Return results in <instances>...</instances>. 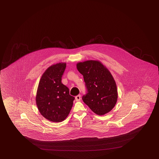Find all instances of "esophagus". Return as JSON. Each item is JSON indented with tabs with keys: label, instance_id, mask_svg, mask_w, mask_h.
<instances>
[{
	"label": "esophagus",
	"instance_id": "esophagus-1",
	"mask_svg": "<svg viewBox=\"0 0 159 159\" xmlns=\"http://www.w3.org/2000/svg\"><path fill=\"white\" fill-rule=\"evenodd\" d=\"M75 101H80L81 100V95L79 94L75 97Z\"/></svg>",
	"mask_w": 159,
	"mask_h": 159
}]
</instances>
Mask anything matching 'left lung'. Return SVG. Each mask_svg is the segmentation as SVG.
I'll use <instances>...</instances> for the list:
<instances>
[{
  "label": "left lung",
  "instance_id": "left-lung-1",
  "mask_svg": "<svg viewBox=\"0 0 159 159\" xmlns=\"http://www.w3.org/2000/svg\"><path fill=\"white\" fill-rule=\"evenodd\" d=\"M79 72L83 75L87 94L82 100L92 111L103 115L115 107L118 90L110 71L98 60H88L77 64Z\"/></svg>",
  "mask_w": 159,
  "mask_h": 159
}]
</instances>
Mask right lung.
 <instances>
[{
	"label": "right lung",
	"instance_id": "1",
	"mask_svg": "<svg viewBox=\"0 0 159 159\" xmlns=\"http://www.w3.org/2000/svg\"><path fill=\"white\" fill-rule=\"evenodd\" d=\"M66 66L65 62L49 66L41 77L36 102L41 114L51 122L64 120L71 110L75 97L69 94L61 78Z\"/></svg>",
	"mask_w": 159,
	"mask_h": 159
}]
</instances>
